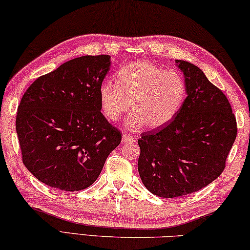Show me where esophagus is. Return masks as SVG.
I'll list each match as a JSON object with an SVG mask.
<instances>
[{"mask_svg":"<svg viewBox=\"0 0 250 250\" xmlns=\"http://www.w3.org/2000/svg\"><path fill=\"white\" fill-rule=\"evenodd\" d=\"M122 142L123 143H135V142H136V138L130 136V135H128V134H124V135H123Z\"/></svg>","mask_w":250,"mask_h":250,"instance_id":"34e87169","label":"esophagus"}]
</instances>
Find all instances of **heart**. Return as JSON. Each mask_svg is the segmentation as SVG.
Returning <instances> with one entry per match:
<instances>
[{
	"mask_svg": "<svg viewBox=\"0 0 250 250\" xmlns=\"http://www.w3.org/2000/svg\"><path fill=\"white\" fill-rule=\"evenodd\" d=\"M117 84L100 85V103L104 116L117 122L129 109L126 121L130 129H157L177 115L186 97L183 76L173 69H163L148 61L123 66L116 74Z\"/></svg>",
	"mask_w": 250,
	"mask_h": 250,
	"instance_id": "obj_1",
	"label": "heart"
}]
</instances>
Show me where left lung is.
I'll return each instance as SVG.
<instances>
[{
    "label": "left lung",
    "mask_w": 250,
    "mask_h": 250,
    "mask_svg": "<svg viewBox=\"0 0 250 250\" xmlns=\"http://www.w3.org/2000/svg\"><path fill=\"white\" fill-rule=\"evenodd\" d=\"M185 76L187 96L173 120L138 140V173L150 193L174 198L214 182L226 167L237 136L227 97L199 67L176 61Z\"/></svg>",
    "instance_id": "obj_1"
}]
</instances>
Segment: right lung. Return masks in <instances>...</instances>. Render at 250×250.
I'll use <instances>...</instances> for the list:
<instances>
[{"instance_id": "obj_1", "label": "right lung", "mask_w": 250, "mask_h": 250, "mask_svg": "<svg viewBox=\"0 0 250 250\" xmlns=\"http://www.w3.org/2000/svg\"><path fill=\"white\" fill-rule=\"evenodd\" d=\"M109 65V55L76 57L24 93L15 122L22 161L47 186L64 191L89 187L120 145L121 130L102 114L98 93Z\"/></svg>"}]
</instances>
